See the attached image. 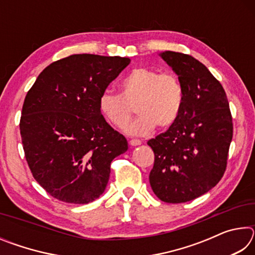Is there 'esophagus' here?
I'll return each mask as SVG.
<instances>
[{"instance_id": "obj_1", "label": "esophagus", "mask_w": 255, "mask_h": 255, "mask_svg": "<svg viewBox=\"0 0 255 255\" xmlns=\"http://www.w3.org/2000/svg\"><path fill=\"white\" fill-rule=\"evenodd\" d=\"M129 144H130L131 146H138L141 144V141L139 139H130L129 140Z\"/></svg>"}]
</instances>
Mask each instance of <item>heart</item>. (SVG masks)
<instances>
[{"label":"heart","mask_w":255,"mask_h":255,"mask_svg":"<svg viewBox=\"0 0 255 255\" xmlns=\"http://www.w3.org/2000/svg\"><path fill=\"white\" fill-rule=\"evenodd\" d=\"M120 94L105 92L99 99V109L115 128L128 124L136 107L138 117L128 125L126 131L132 136H146L155 127L167 128L178 119L183 103V86L172 73L140 67L124 77Z\"/></svg>","instance_id":"heart-1"}]
</instances>
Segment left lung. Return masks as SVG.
<instances>
[{
  "mask_svg": "<svg viewBox=\"0 0 255 255\" xmlns=\"http://www.w3.org/2000/svg\"><path fill=\"white\" fill-rule=\"evenodd\" d=\"M159 56L178 75L183 103L175 123L147 141L155 155L149 183L158 199L181 204L205 195L223 178L232 115L222 84L204 64L170 50Z\"/></svg>",
  "mask_w": 255,
  "mask_h": 255,
  "instance_id": "obj_1",
  "label": "left lung"
}]
</instances>
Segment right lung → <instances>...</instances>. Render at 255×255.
I'll return each mask as SVG.
<instances>
[{"label":"right lung","mask_w":255,"mask_h":255,"mask_svg":"<svg viewBox=\"0 0 255 255\" xmlns=\"http://www.w3.org/2000/svg\"><path fill=\"white\" fill-rule=\"evenodd\" d=\"M130 59L77 54L51 63L25 96L20 133L33 178L50 196L89 204L108 184L127 139L106 122L99 99Z\"/></svg>","instance_id":"1"}]
</instances>
